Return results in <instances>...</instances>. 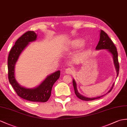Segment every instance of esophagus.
Returning <instances> with one entry per match:
<instances>
[{
	"label": "esophagus",
	"instance_id": "esophagus-1",
	"mask_svg": "<svg viewBox=\"0 0 127 127\" xmlns=\"http://www.w3.org/2000/svg\"><path fill=\"white\" fill-rule=\"evenodd\" d=\"M66 73L67 74H72L73 73V72H74V69L72 68H67L66 69Z\"/></svg>",
	"mask_w": 127,
	"mask_h": 127
}]
</instances>
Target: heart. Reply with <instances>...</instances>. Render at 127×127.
Segmentation results:
<instances>
[{
	"instance_id": "heart-1",
	"label": "heart",
	"mask_w": 127,
	"mask_h": 127,
	"mask_svg": "<svg viewBox=\"0 0 127 127\" xmlns=\"http://www.w3.org/2000/svg\"><path fill=\"white\" fill-rule=\"evenodd\" d=\"M85 40L82 38H75L70 40L66 45V49L69 51L73 49L80 48L84 44Z\"/></svg>"
}]
</instances>
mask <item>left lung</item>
I'll list each match as a JSON object with an SVG mask.
<instances>
[{
  "mask_svg": "<svg viewBox=\"0 0 127 127\" xmlns=\"http://www.w3.org/2000/svg\"><path fill=\"white\" fill-rule=\"evenodd\" d=\"M108 49V51L112 54L113 57L114 65H115V68H116V72H117V76H118V74L119 73L120 66H119V60H118V53H117L116 47L115 46V45H114L113 42L112 41V40L110 39L109 36H108L107 34L105 32H104L103 30H101L100 40H99V41H98V43L97 46L96 47V50H100V49ZM73 84L74 91H75V95H76L77 97L82 100L92 101V100H94L95 99H97V98H99L104 95H102V96H98V97H92V98L86 97L85 96H83L80 94L78 92V89H77L76 83V82L75 81V80L74 79H73ZM114 83L113 85L112 88H111V89L108 93H109L111 92V91H112V89H113V88L114 87Z\"/></svg>",
  "mask_w": 127,
  "mask_h": 127,
  "instance_id": "left-lung-1",
  "label": "left lung"
}]
</instances>
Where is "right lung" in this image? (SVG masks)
<instances>
[{
    "mask_svg": "<svg viewBox=\"0 0 127 127\" xmlns=\"http://www.w3.org/2000/svg\"><path fill=\"white\" fill-rule=\"evenodd\" d=\"M37 35L33 31H28L21 36L15 43L8 57V77L9 82L17 95L25 100L32 102H45L51 96L52 88L59 78L60 71L58 70L48 75L41 84L36 88L29 89L21 86L15 78V64L20 54L30 42L35 41Z\"/></svg>",
    "mask_w": 127,
    "mask_h": 127,
    "instance_id": "1",
    "label": "right lung"
}]
</instances>
